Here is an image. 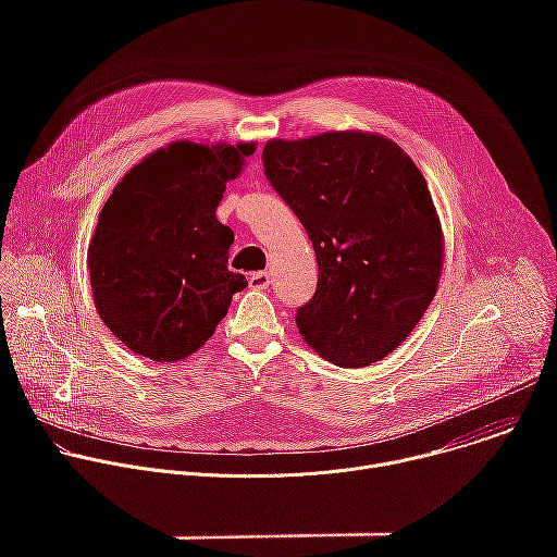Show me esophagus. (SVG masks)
<instances>
[{
  "label": "esophagus",
  "mask_w": 557,
  "mask_h": 557,
  "mask_svg": "<svg viewBox=\"0 0 557 557\" xmlns=\"http://www.w3.org/2000/svg\"><path fill=\"white\" fill-rule=\"evenodd\" d=\"M249 286H251L253 290H264V288L269 286V273H264V271L251 273V277H249Z\"/></svg>",
  "instance_id": "obj_1"
}]
</instances>
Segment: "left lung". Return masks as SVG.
I'll return each instance as SVG.
<instances>
[{"label":"left lung","instance_id":"1","mask_svg":"<svg viewBox=\"0 0 557 557\" xmlns=\"http://www.w3.org/2000/svg\"><path fill=\"white\" fill-rule=\"evenodd\" d=\"M264 174L304 224L320 267L297 308L304 342L361 368L399 348L436 295L443 231L412 158L385 136L269 140Z\"/></svg>","mask_w":557,"mask_h":557}]
</instances>
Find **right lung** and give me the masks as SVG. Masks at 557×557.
<instances>
[{"instance_id": "obj_1", "label": "right lung", "mask_w": 557, "mask_h": 557, "mask_svg": "<svg viewBox=\"0 0 557 557\" xmlns=\"http://www.w3.org/2000/svg\"><path fill=\"white\" fill-rule=\"evenodd\" d=\"M256 143L176 140L134 165L101 209L88 249L97 310L153 361H181L213 335L247 286L228 271L233 231L215 209Z\"/></svg>"}]
</instances>
